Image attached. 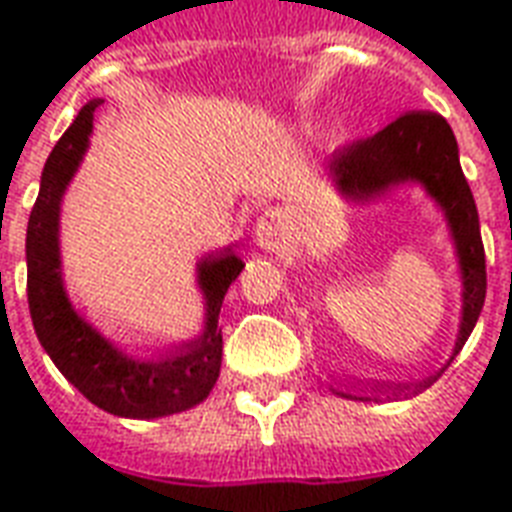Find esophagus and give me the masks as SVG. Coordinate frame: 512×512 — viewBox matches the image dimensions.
Wrapping results in <instances>:
<instances>
[{
	"instance_id": "1",
	"label": "esophagus",
	"mask_w": 512,
	"mask_h": 512,
	"mask_svg": "<svg viewBox=\"0 0 512 512\" xmlns=\"http://www.w3.org/2000/svg\"><path fill=\"white\" fill-rule=\"evenodd\" d=\"M256 243H259L261 248H267V251L282 248V243H285V222H282L280 214L267 211V214L256 222Z\"/></svg>"
}]
</instances>
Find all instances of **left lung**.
Returning <instances> with one entry per match:
<instances>
[{
    "mask_svg": "<svg viewBox=\"0 0 512 512\" xmlns=\"http://www.w3.org/2000/svg\"><path fill=\"white\" fill-rule=\"evenodd\" d=\"M327 174L338 192L351 203H367L372 198H380L391 187L418 182L444 211L452 240H455L460 275H463V320H460V333L455 343L457 354L468 341V335L473 333L478 314L484 309L486 256L481 230H478L476 200L460 169L457 140L447 121L439 113H428V110L404 113L375 137L359 140L333 153V158L327 161ZM436 378L439 375H431L415 386H386L388 391L375 386L378 392L372 388V396H359V399L370 402V399H378V394H418Z\"/></svg>",
    "mask_w": 512,
    "mask_h": 512,
    "instance_id": "1",
    "label": "left lung"
}]
</instances>
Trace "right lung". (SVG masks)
<instances>
[{
	"mask_svg": "<svg viewBox=\"0 0 512 512\" xmlns=\"http://www.w3.org/2000/svg\"><path fill=\"white\" fill-rule=\"evenodd\" d=\"M89 100L68 132L52 147L42 171V187L26 232L28 309L34 330L55 367L100 410L118 418H166L185 412L211 394L222 367L219 312L227 288L243 261L232 248L208 253L198 264V285L206 296V327L195 341L179 343L158 359H132L81 320L63 288L60 272V200L89 147L94 110Z\"/></svg>",
	"mask_w": 512,
	"mask_h": 512,
	"instance_id": "obj_1",
	"label": "right lung"
}]
</instances>
